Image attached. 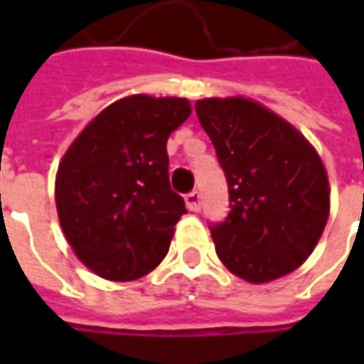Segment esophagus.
Segmentation results:
<instances>
[{
  "label": "esophagus",
  "mask_w": 364,
  "mask_h": 364,
  "mask_svg": "<svg viewBox=\"0 0 364 364\" xmlns=\"http://www.w3.org/2000/svg\"><path fill=\"white\" fill-rule=\"evenodd\" d=\"M186 206H188L192 213H198L200 210V206H203V196H200V192H190L186 194Z\"/></svg>",
  "instance_id": "esophagus-1"
}]
</instances>
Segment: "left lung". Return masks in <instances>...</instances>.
<instances>
[{
    "label": "left lung",
    "instance_id": "1",
    "mask_svg": "<svg viewBox=\"0 0 364 364\" xmlns=\"http://www.w3.org/2000/svg\"><path fill=\"white\" fill-rule=\"evenodd\" d=\"M227 176L231 213L210 227L225 267L267 284L312 255L330 215L326 168L291 123L247 97L196 101Z\"/></svg>",
    "mask_w": 364,
    "mask_h": 364
}]
</instances>
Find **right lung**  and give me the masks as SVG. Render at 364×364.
I'll return each mask as SVG.
<instances>
[{
    "label": "right lung",
    "mask_w": 364,
    "mask_h": 364,
    "mask_svg": "<svg viewBox=\"0 0 364 364\" xmlns=\"http://www.w3.org/2000/svg\"><path fill=\"white\" fill-rule=\"evenodd\" d=\"M188 99L129 95L105 107L64 151L54 198L64 237L92 273L133 282L166 257L186 213L170 188L168 137Z\"/></svg>",
    "instance_id": "obj_1"
}]
</instances>
